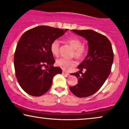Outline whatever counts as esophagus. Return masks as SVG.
I'll use <instances>...</instances> for the list:
<instances>
[{
  "instance_id": "34e87169",
  "label": "esophagus",
  "mask_w": 129,
  "mask_h": 129,
  "mask_svg": "<svg viewBox=\"0 0 129 129\" xmlns=\"http://www.w3.org/2000/svg\"><path fill=\"white\" fill-rule=\"evenodd\" d=\"M62 73L63 75H69L70 74L69 73H68V72H64V71H63L62 72Z\"/></svg>"
}]
</instances>
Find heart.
<instances>
[{
	"instance_id": "1",
	"label": "heart",
	"mask_w": 129,
	"mask_h": 129,
	"mask_svg": "<svg viewBox=\"0 0 129 129\" xmlns=\"http://www.w3.org/2000/svg\"><path fill=\"white\" fill-rule=\"evenodd\" d=\"M66 42L73 48L72 56L78 59H82L86 53V48L82 44V41L79 38L73 36L66 40ZM50 51L53 56H58L60 52V43L57 40L52 41L50 44ZM57 66L64 71H69L76 64L74 59H66L60 58L56 60Z\"/></svg>"
}]
</instances>
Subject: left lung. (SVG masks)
I'll list each match as a JSON object with an SVG mask.
<instances>
[{
  "label": "left lung",
  "instance_id": "1",
  "mask_svg": "<svg viewBox=\"0 0 129 129\" xmlns=\"http://www.w3.org/2000/svg\"><path fill=\"white\" fill-rule=\"evenodd\" d=\"M72 31L88 40L89 50L84 60L78 66L80 71L71 73L77 77L78 82L69 89L78 97H87L97 92L109 76L114 60L113 48L107 37L91 29Z\"/></svg>",
  "mask_w": 129,
  "mask_h": 129
}]
</instances>
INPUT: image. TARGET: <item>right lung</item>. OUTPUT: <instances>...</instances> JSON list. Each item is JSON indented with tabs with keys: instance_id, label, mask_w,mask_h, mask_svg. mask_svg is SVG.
<instances>
[{
	"instance_id": "1",
	"label": "right lung",
	"mask_w": 129,
	"mask_h": 129,
	"mask_svg": "<svg viewBox=\"0 0 129 129\" xmlns=\"http://www.w3.org/2000/svg\"><path fill=\"white\" fill-rule=\"evenodd\" d=\"M67 30L38 26L25 32L19 38L14 54L15 71L20 86L28 94H44L52 85L53 77L62 73L60 68L53 66L55 60L50 47Z\"/></svg>"
}]
</instances>
